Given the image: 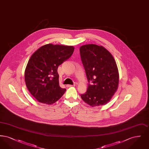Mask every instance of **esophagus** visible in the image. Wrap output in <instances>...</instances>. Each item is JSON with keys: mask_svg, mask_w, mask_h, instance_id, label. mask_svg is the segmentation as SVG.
<instances>
[{"mask_svg": "<svg viewBox=\"0 0 149 149\" xmlns=\"http://www.w3.org/2000/svg\"><path fill=\"white\" fill-rule=\"evenodd\" d=\"M75 84L74 85H66V86L67 87H71V86H75Z\"/></svg>", "mask_w": 149, "mask_h": 149, "instance_id": "esophagus-1", "label": "esophagus"}]
</instances>
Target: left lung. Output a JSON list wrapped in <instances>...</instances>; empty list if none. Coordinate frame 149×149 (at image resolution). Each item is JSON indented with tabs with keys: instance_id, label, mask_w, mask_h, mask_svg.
I'll list each match as a JSON object with an SVG mask.
<instances>
[{
	"instance_id": "left-lung-1",
	"label": "left lung",
	"mask_w": 149,
	"mask_h": 149,
	"mask_svg": "<svg viewBox=\"0 0 149 149\" xmlns=\"http://www.w3.org/2000/svg\"><path fill=\"white\" fill-rule=\"evenodd\" d=\"M81 61L89 84L81 98L91 107L106 104L117 92L119 72L112 55L102 46L94 44L80 47Z\"/></svg>"
}]
</instances>
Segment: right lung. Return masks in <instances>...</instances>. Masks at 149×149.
Returning a JSON list of instances; mask_svg holds the SVG:
<instances>
[{"instance_id": "add662e5", "label": "right lung", "mask_w": 149, "mask_h": 149, "mask_svg": "<svg viewBox=\"0 0 149 149\" xmlns=\"http://www.w3.org/2000/svg\"><path fill=\"white\" fill-rule=\"evenodd\" d=\"M72 46L47 44L31 56L24 72V80L30 93L39 102L52 104L66 89L59 85L58 66L73 54Z\"/></svg>"}]
</instances>
